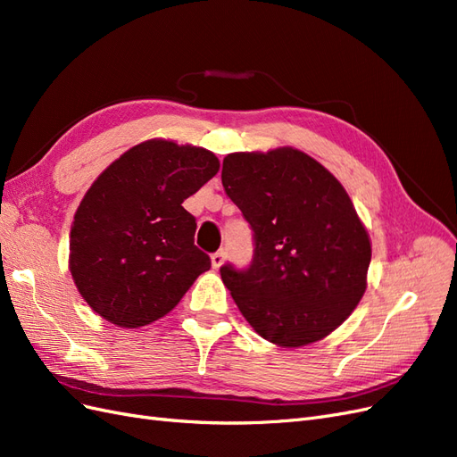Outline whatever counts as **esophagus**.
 Returning a JSON list of instances; mask_svg holds the SVG:
<instances>
[{
  "label": "esophagus",
  "mask_w": 457,
  "mask_h": 457,
  "mask_svg": "<svg viewBox=\"0 0 457 457\" xmlns=\"http://www.w3.org/2000/svg\"><path fill=\"white\" fill-rule=\"evenodd\" d=\"M223 261H225V252H223V250L215 252V253L212 255V267H213V269H219L220 265H223Z\"/></svg>",
  "instance_id": "1"
}]
</instances>
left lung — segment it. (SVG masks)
Masks as SVG:
<instances>
[{"instance_id":"1","label":"left lung","mask_w":457,"mask_h":457,"mask_svg":"<svg viewBox=\"0 0 457 457\" xmlns=\"http://www.w3.org/2000/svg\"><path fill=\"white\" fill-rule=\"evenodd\" d=\"M253 230L247 269L220 278L257 334L303 347L339 328L366 292L370 237L337 179L292 146L234 152L220 171Z\"/></svg>"}]
</instances>
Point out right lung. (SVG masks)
Wrapping results in <instances>:
<instances>
[{"instance_id":"add662e5","label":"right lung","mask_w":457,"mask_h":457,"mask_svg":"<svg viewBox=\"0 0 457 457\" xmlns=\"http://www.w3.org/2000/svg\"><path fill=\"white\" fill-rule=\"evenodd\" d=\"M219 171L213 152L150 139L96 177L71 230L78 292L104 320L141 328L168 314L212 261L181 205Z\"/></svg>"}]
</instances>
